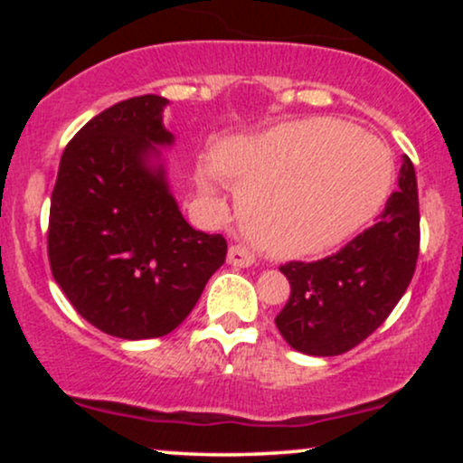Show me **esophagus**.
Segmentation results:
<instances>
[{
  "instance_id": "obj_1",
  "label": "esophagus",
  "mask_w": 463,
  "mask_h": 463,
  "mask_svg": "<svg viewBox=\"0 0 463 463\" xmlns=\"http://www.w3.org/2000/svg\"><path fill=\"white\" fill-rule=\"evenodd\" d=\"M226 261L235 268H250L254 263V254L246 246H231L228 248Z\"/></svg>"
}]
</instances>
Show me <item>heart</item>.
Returning <instances> with one entry per match:
<instances>
[{
    "instance_id": "1",
    "label": "heart",
    "mask_w": 463,
    "mask_h": 463,
    "mask_svg": "<svg viewBox=\"0 0 463 463\" xmlns=\"http://www.w3.org/2000/svg\"><path fill=\"white\" fill-rule=\"evenodd\" d=\"M239 187L243 224L274 257H311L337 246L383 206L392 158L379 139L339 119H302L220 143L195 178Z\"/></svg>"
}]
</instances>
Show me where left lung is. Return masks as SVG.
Instances as JSON below:
<instances>
[{"label":"left lung","instance_id":"left-lung-1","mask_svg":"<svg viewBox=\"0 0 463 463\" xmlns=\"http://www.w3.org/2000/svg\"><path fill=\"white\" fill-rule=\"evenodd\" d=\"M420 246L418 184L402 156L398 191L379 222L322 261L280 265L291 296L276 326L291 348L335 357L374 333L407 291Z\"/></svg>","mask_w":463,"mask_h":463}]
</instances>
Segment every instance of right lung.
<instances>
[{"instance_id": "right-lung-1", "label": "right lung", "mask_w": 463, "mask_h": 463, "mask_svg": "<svg viewBox=\"0 0 463 463\" xmlns=\"http://www.w3.org/2000/svg\"><path fill=\"white\" fill-rule=\"evenodd\" d=\"M169 99L141 95L95 115L62 152L47 254L76 311L121 339L172 333L224 265L226 239L187 224L169 189Z\"/></svg>"}]
</instances>
